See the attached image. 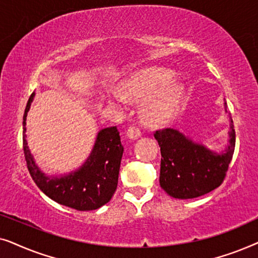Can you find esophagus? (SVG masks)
Masks as SVG:
<instances>
[{
	"instance_id": "obj_1",
	"label": "esophagus",
	"mask_w": 258,
	"mask_h": 258,
	"mask_svg": "<svg viewBox=\"0 0 258 258\" xmlns=\"http://www.w3.org/2000/svg\"><path fill=\"white\" fill-rule=\"evenodd\" d=\"M126 134H128V136L130 137V139L136 140L141 136V130H140V128H137L136 125L133 124V125L129 126L128 130H126Z\"/></svg>"
}]
</instances>
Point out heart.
<instances>
[{"instance_id": "obj_1", "label": "heart", "mask_w": 258, "mask_h": 258, "mask_svg": "<svg viewBox=\"0 0 258 258\" xmlns=\"http://www.w3.org/2000/svg\"><path fill=\"white\" fill-rule=\"evenodd\" d=\"M172 77V73L162 68L140 70L122 86V97L137 101L146 97L142 103L143 118L149 124H164L176 115L182 100V88L171 82ZM111 103L121 105L123 100L115 96Z\"/></svg>"}]
</instances>
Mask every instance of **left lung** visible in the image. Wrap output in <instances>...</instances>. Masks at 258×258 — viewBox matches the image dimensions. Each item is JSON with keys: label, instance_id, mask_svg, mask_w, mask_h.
<instances>
[{"label": "left lung", "instance_id": "left-lung-1", "mask_svg": "<svg viewBox=\"0 0 258 258\" xmlns=\"http://www.w3.org/2000/svg\"><path fill=\"white\" fill-rule=\"evenodd\" d=\"M223 154L194 143L177 130L165 128L154 133L161 147L160 184L175 199H195L213 191L223 183L235 150V130Z\"/></svg>", "mask_w": 258, "mask_h": 258}]
</instances>
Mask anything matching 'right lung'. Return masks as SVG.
Returning a JSON list of instances; mask_svg holds the SVG:
<instances>
[{
    "mask_svg": "<svg viewBox=\"0 0 258 258\" xmlns=\"http://www.w3.org/2000/svg\"><path fill=\"white\" fill-rule=\"evenodd\" d=\"M33 93L28 100L23 115V151L27 168L36 185L55 202L80 211L95 210L111 200L118 182L123 148L116 126L102 129L90 157L83 167L68 176L51 178L35 164L26 141V119Z\"/></svg>",
    "mask_w": 258,
    "mask_h": 258,
    "instance_id": "right-lung-1",
    "label": "right lung"
}]
</instances>
